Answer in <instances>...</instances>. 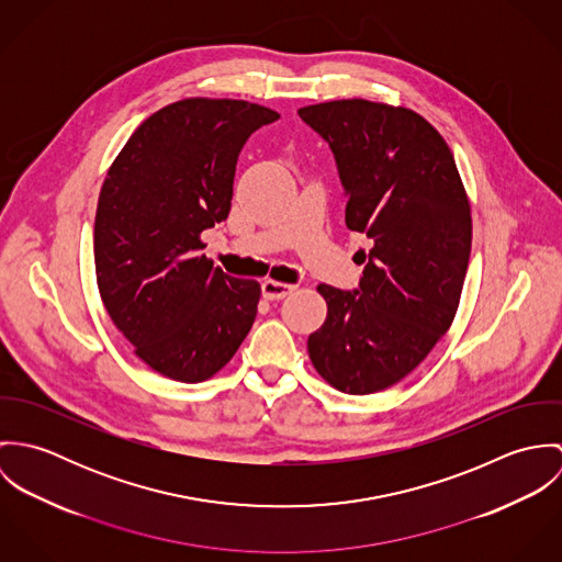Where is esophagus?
Masks as SVG:
<instances>
[{"mask_svg":"<svg viewBox=\"0 0 562 562\" xmlns=\"http://www.w3.org/2000/svg\"><path fill=\"white\" fill-rule=\"evenodd\" d=\"M292 292H294V285H290V283H281V281H272V279H266L261 283V294L268 301H281Z\"/></svg>","mask_w":562,"mask_h":562,"instance_id":"obj_1","label":"esophagus"}]
</instances>
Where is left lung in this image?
Instances as JSON below:
<instances>
[{
  "mask_svg": "<svg viewBox=\"0 0 562 562\" xmlns=\"http://www.w3.org/2000/svg\"><path fill=\"white\" fill-rule=\"evenodd\" d=\"M346 190V227L370 250L359 290L321 283L326 321L307 339L314 368L352 396L411 374L457 316L472 212L450 147L417 112L368 99L305 105Z\"/></svg>",
  "mask_w": 562,
  "mask_h": 562,
  "instance_id": "8db88e82",
  "label": "left lung"
}]
</instances>
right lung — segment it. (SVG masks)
Returning a JSON list of instances; mask_svg holds the SVG:
<instances>
[{
	"mask_svg": "<svg viewBox=\"0 0 562 562\" xmlns=\"http://www.w3.org/2000/svg\"><path fill=\"white\" fill-rule=\"evenodd\" d=\"M277 119L241 99L175 101L130 136L101 186V301L134 352L166 379H212L255 322L259 283L214 266L201 234L229 216L244 143Z\"/></svg>",
	"mask_w": 562,
	"mask_h": 562,
	"instance_id": "1",
	"label": "right lung"
}]
</instances>
